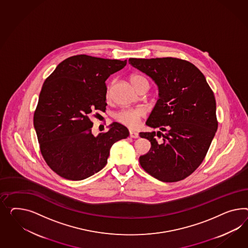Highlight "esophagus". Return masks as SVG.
Listing matches in <instances>:
<instances>
[{"instance_id": "1", "label": "esophagus", "mask_w": 248, "mask_h": 248, "mask_svg": "<svg viewBox=\"0 0 248 248\" xmlns=\"http://www.w3.org/2000/svg\"><path fill=\"white\" fill-rule=\"evenodd\" d=\"M130 137L136 139V138L139 137V134H138V133H136V132H134V131H130Z\"/></svg>"}]
</instances>
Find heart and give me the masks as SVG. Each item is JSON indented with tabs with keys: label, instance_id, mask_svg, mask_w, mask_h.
I'll return each instance as SVG.
<instances>
[{
	"label": "heart",
	"instance_id": "1",
	"mask_svg": "<svg viewBox=\"0 0 248 248\" xmlns=\"http://www.w3.org/2000/svg\"><path fill=\"white\" fill-rule=\"evenodd\" d=\"M130 81L134 88L137 90V88L141 86L142 83L148 81L144 77L139 74H134L131 76ZM111 89H112V83L107 86V98H109L111 95ZM146 111L143 108H134V109H124L114 114V119L118 123L122 124L123 125L130 128L135 129L140 125L141 119L145 117Z\"/></svg>",
	"mask_w": 248,
	"mask_h": 248
}]
</instances>
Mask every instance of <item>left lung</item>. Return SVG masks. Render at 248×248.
<instances>
[{
	"mask_svg": "<svg viewBox=\"0 0 248 248\" xmlns=\"http://www.w3.org/2000/svg\"><path fill=\"white\" fill-rule=\"evenodd\" d=\"M159 87L146 125L158 132L140 133L152 147L140 156L141 168L164 182L184 180L204 160L217 130L216 99L204 75L192 63L176 58L129 59Z\"/></svg>",
	"mask_w": 248,
	"mask_h": 248,
	"instance_id": "obj_1",
	"label": "left lung"
}]
</instances>
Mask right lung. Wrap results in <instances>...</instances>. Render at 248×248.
Returning a JSON list of instances; mask_svg holds the SVG:
<instances>
[{
  "instance_id": "1",
  "label": "right lung",
  "mask_w": 248,
  "mask_h": 248,
  "mask_svg": "<svg viewBox=\"0 0 248 248\" xmlns=\"http://www.w3.org/2000/svg\"><path fill=\"white\" fill-rule=\"evenodd\" d=\"M126 63L72 56L44 82L34 112V128L44 160L62 178L81 181L98 172L107 165L114 142L129 136L127 128L116 122L108 132L94 136L89 118L94 111H106V80Z\"/></svg>"
}]
</instances>
